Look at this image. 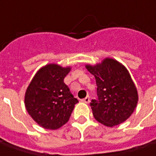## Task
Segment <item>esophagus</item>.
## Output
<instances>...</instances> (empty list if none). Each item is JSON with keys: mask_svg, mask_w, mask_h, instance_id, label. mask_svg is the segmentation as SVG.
<instances>
[{"mask_svg": "<svg viewBox=\"0 0 156 156\" xmlns=\"http://www.w3.org/2000/svg\"><path fill=\"white\" fill-rule=\"evenodd\" d=\"M81 102H83L84 104H89L90 103V97H86L83 99H81Z\"/></svg>", "mask_w": 156, "mask_h": 156, "instance_id": "34e87169", "label": "esophagus"}]
</instances>
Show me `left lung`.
I'll use <instances>...</instances> for the list:
<instances>
[{
  "label": "left lung",
  "instance_id": "8db88e82",
  "mask_svg": "<svg viewBox=\"0 0 156 156\" xmlns=\"http://www.w3.org/2000/svg\"><path fill=\"white\" fill-rule=\"evenodd\" d=\"M96 78L98 99L91 100L95 119L105 126L118 125L132 115L138 103V92L127 68L112 58L85 65Z\"/></svg>",
  "mask_w": 156,
  "mask_h": 156
}]
</instances>
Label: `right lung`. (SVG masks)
<instances>
[{
	"label": "right lung",
	"mask_w": 156,
	"mask_h": 156,
	"mask_svg": "<svg viewBox=\"0 0 156 156\" xmlns=\"http://www.w3.org/2000/svg\"><path fill=\"white\" fill-rule=\"evenodd\" d=\"M71 69L58 64L46 65L36 73L27 88L26 110L44 129H57L66 124L78 103L64 83Z\"/></svg>",
	"instance_id": "1"
}]
</instances>
